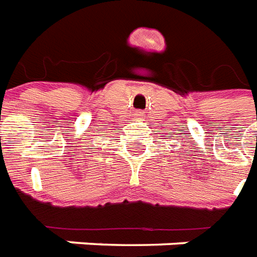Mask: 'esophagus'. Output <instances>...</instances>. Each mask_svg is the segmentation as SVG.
<instances>
[{
    "instance_id": "34e87169",
    "label": "esophagus",
    "mask_w": 257,
    "mask_h": 257,
    "mask_svg": "<svg viewBox=\"0 0 257 257\" xmlns=\"http://www.w3.org/2000/svg\"><path fill=\"white\" fill-rule=\"evenodd\" d=\"M143 116V112H137V117H141Z\"/></svg>"
}]
</instances>
